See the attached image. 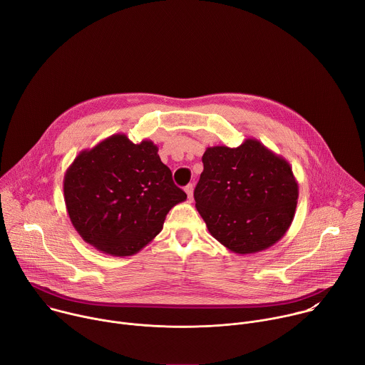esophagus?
<instances>
[{"label": "esophagus", "mask_w": 365, "mask_h": 365, "mask_svg": "<svg viewBox=\"0 0 365 365\" xmlns=\"http://www.w3.org/2000/svg\"><path fill=\"white\" fill-rule=\"evenodd\" d=\"M185 192L187 193L189 200H192V196H193V185H192V183H190V185H187V186L185 187Z\"/></svg>", "instance_id": "esophagus-1"}]
</instances>
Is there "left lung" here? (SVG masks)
Masks as SVG:
<instances>
[{"mask_svg":"<svg viewBox=\"0 0 365 365\" xmlns=\"http://www.w3.org/2000/svg\"><path fill=\"white\" fill-rule=\"evenodd\" d=\"M195 187V206L207 231L237 254L276 244L289 230L299 197L289 162L262 141L207 147Z\"/></svg>","mask_w":365,"mask_h":365,"instance_id":"1","label":"left lung"}]
</instances>
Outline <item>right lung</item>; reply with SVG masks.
Wrapping results in <instances>:
<instances>
[{"mask_svg": "<svg viewBox=\"0 0 365 365\" xmlns=\"http://www.w3.org/2000/svg\"><path fill=\"white\" fill-rule=\"evenodd\" d=\"M151 140L134 144L114 134L82 150L63 178L72 225L98 251L137 254L165 224L172 207L186 200Z\"/></svg>", "mask_w": 365, "mask_h": 365, "instance_id": "obj_1", "label": "right lung"}]
</instances>
